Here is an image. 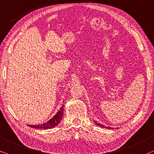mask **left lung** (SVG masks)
Wrapping results in <instances>:
<instances>
[{
    "label": "left lung",
    "mask_w": 154,
    "mask_h": 154,
    "mask_svg": "<svg viewBox=\"0 0 154 154\" xmlns=\"http://www.w3.org/2000/svg\"><path fill=\"white\" fill-rule=\"evenodd\" d=\"M94 121H95V120H94ZM95 123L98 126H100V127H101V128H108V129H110V127H106V126H104V125H103L102 124H100V123H98V122H95Z\"/></svg>",
    "instance_id": "1"
}]
</instances>
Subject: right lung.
<instances>
[{"instance_id":"obj_1","label":"right lung","mask_w":154,"mask_h":154,"mask_svg":"<svg viewBox=\"0 0 154 154\" xmlns=\"http://www.w3.org/2000/svg\"><path fill=\"white\" fill-rule=\"evenodd\" d=\"M63 110H64V105H63L60 110L47 122H45V123L42 125H29V127L36 129H50L54 128L62 120L63 116Z\"/></svg>"}]
</instances>
